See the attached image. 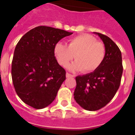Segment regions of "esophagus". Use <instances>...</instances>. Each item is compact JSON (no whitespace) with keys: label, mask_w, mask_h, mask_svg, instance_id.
I'll return each mask as SVG.
<instances>
[{"label":"esophagus","mask_w":135,"mask_h":135,"mask_svg":"<svg viewBox=\"0 0 135 135\" xmlns=\"http://www.w3.org/2000/svg\"><path fill=\"white\" fill-rule=\"evenodd\" d=\"M72 77H74V75H71L69 73H66V78H72Z\"/></svg>","instance_id":"34e87169"}]
</instances>
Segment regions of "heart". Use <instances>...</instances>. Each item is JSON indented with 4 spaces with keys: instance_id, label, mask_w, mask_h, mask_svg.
Returning <instances> with one entry per match:
<instances>
[{
    "instance_id": "obj_1",
    "label": "heart",
    "mask_w": 135,
    "mask_h": 135,
    "mask_svg": "<svg viewBox=\"0 0 135 135\" xmlns=\"http://www.w3.org/2000/svg\"><path fill=\"white\" fill-rule=\"evenodd\" d=\"M57 61L61 66H68L75 57L76 61L69 65L71 71L82 70L85 73L95 71L103 63L105 47L101 42L90 34H84L71 38L68 45L58 42L54 48Z\"/></svg>"
}]
</instances>
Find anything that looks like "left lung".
Here are the masks:
<instances>
[{"label": "left lung", "mask_w": 135, "mask_h": 135, "mask_svg": "<svg viewBox=\"0 0 135 135\" xmlns=\"http://www.w3.org/2000/svg\"><path fill=\"white\" fill-rule=\"evenodd\" d=\"M103 42L105 56L99 68L91 73L76 76L74 99L86 110L97 111L109 103L118 90L123 71L122 53L107 36L95 32Z\"/></svg>", "instance_id": "obj_1"}]
</instances>
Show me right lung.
Masks as SVG:
<instances>
[{"instance_id": "add662e5", "label": "right lung", "mask_w": 135, "mask_h": 135, "mask_svg": "<svg viewBox=\"0 0 135 135\" xmlns=\"http://www.w3.org/2000/svg\"><path fill=\"white\" fill-rule=\"evenodd\" d=\"M72 34L38 26L24 34L17 44L12 61V80L17 94L26 104L39 109L55 100L66 74L55 57V46Z\"/></svg>"}]
</instances>
